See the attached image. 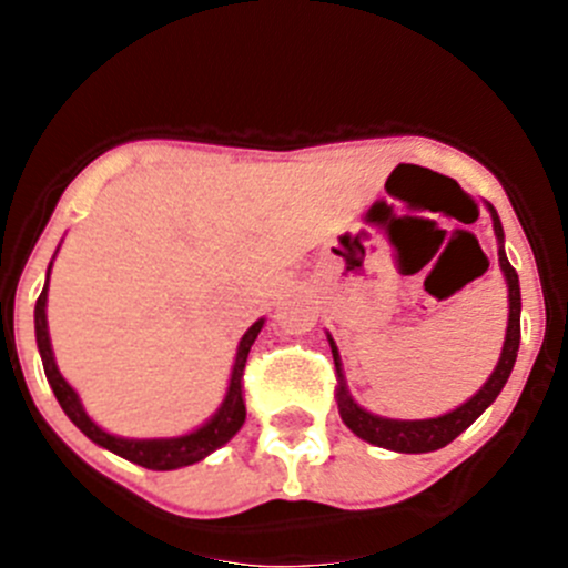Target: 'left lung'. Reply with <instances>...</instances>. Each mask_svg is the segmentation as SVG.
<instances>
[{
	"label": "left lung",
	"instance_id": "left-lung-1",
	"mask_svg": "<svg viewBox=\"0 0 568 568\" xmlns=\"http://www.w3.org/2000/svg\"><path fill=\"white\" fill-rule=\"evenodd\" d=\"M486 210L491 215V227H495V239H498V261L500 273L506 278V290H509V321H506V338L500 346L498 366L491 369V375L486 378V384L480 386L478 393L471 395L469 400H464L460 406L449 409V413L438 415V418H424V420H398V418H384V415H375L369 409L358 404V400L349 395L344 381V366H341L338 346H335L333 335L327 333L329 349H333L335 369H338V413L361 440L373 446H384V449H393V453H406V455H420V453H435V449H444L446 444H453L466 426H471L480 415L491 406V400L498 398L500 389L506 386L511 375V366L518 358L520 346V281L515 267L506 258L504 250V224L498 219V210L486 202Z\"/></svg>",
	"mask_w": 568,
	"mask_h": 568
}]
</instances>
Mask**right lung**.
<instances>
[{"label": "right lung", "instance_id": "obj_1", "mask_svg": "<svg viewBox=\"0 0 568 568\" xmlns=\"http://www.w3.org/2000/svg\"><path fill=\"white\" fill-rule=\"evenodd\" d=\"M59 253V250H57ZM57 258V255H53ZM50 267H53V261H50ZM50 267L48 275H44V287L42 295L37 301V310H33V324H37V346L39 355H42V366L44 375H48V384L57 395L59 406L64 409L73 424L88 435L90 440L108 453L119 455V458L130 460V464H139L144 469H155V471H170V469H182V466L199 464V460L207 458L210 453L215 449H222L235 433H239L241 426H244V418H247V409H244V395H241V375H244V364H247L250 346L255 344L258 338L261 327H264V318H258L247 333L241 335L239 349H235V361L233 369H230V384L227 393H224L222 406L204 420L202 426H195L190 433L175 435V438H122V435H113L108 429L97 424V420L90 418L84 413L82 398L68 381L62 378L59 373L57 358H53V346H50V333H48V281H50Z\"/></svg>", "mask_w": 568, "mask_h": 568}]
</instances>
